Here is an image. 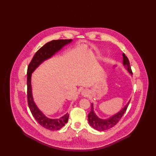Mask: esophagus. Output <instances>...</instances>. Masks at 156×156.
<instances>
[{"label":"esophagus","instance_id":"obj_1","mask_svg":"<svg viewBox=\"0 0 156 156\" xmlns=\"http://www.w3.org/2000/svg\"><path fill=\"white\" fill-rule=\"evenodd\" d=\"M81 96H84V97H86L88 96V91L86 90H83L82 92H81Z\"/></svg>","mask_w":156,"mask_h":156}]
</instances>
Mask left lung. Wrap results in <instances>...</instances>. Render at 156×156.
<instances>
[{
    "label": "left lung",
    "mask_w": 156,
    "mask_h": 156,
    "mask_svg": "<svg viewBox=\"0 0 156 156\" xmlns=\"http://www.w3.org/2000/svg\"><path fill=\"white\" fill-rule=\"evenodd\" d=\"M123 64L125 67L127 69V71L131 75H133V73L130 67L129 60L124 53L123 54ZM129 103V101L121 110H120V112H119L114 115L107 119H102L99 118L97 116V115L94 112L93 104H91V112L88 114V116H87L89 123H90V125L93 128L98 131H104L114 127L119 122V120L121 119V118L126 112Z\"/></svg>",
    "instance_id": "8db88e82"
}]
</instances>
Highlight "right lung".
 <instances>
[{
	"mask_svg": "<svg viewBox=\"0 0 156 156\" xmlns=\"http://www.w3.org/2000/svg\"><path fill=\"white\" fill-rule=\"evenodd\" d=\"M72 41V39L53 40L46 43L41 48L34 54L28 66L27 70V96L28 103L31 112L38 122L44 128L49 130H58L67 123L69 114H66L59 119H51L47 117L38 108L34 102L31 88V74L44 61L52 57L56 52L59 51L64 46Z\"/></svg>",
	"mask_w": 156,
	"mask_h": 156,
	"instance_id": "add662e5",
	"label": "right lung"
}]
</instances>
